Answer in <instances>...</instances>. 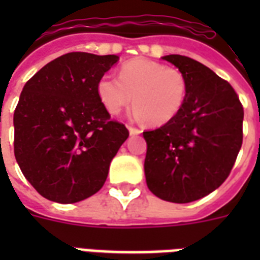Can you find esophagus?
Instances as JSON below:
<instances>
[{
    "instance_id": "1",
    "label": "esophagus",
    "mask_w": 260,
    "mask_h": 260,
    "mask_svg": "<svg viewBox=\"0 0 260 260\" xmlns=\"http://www.w3.org/2000/svg\"><path fill=\"white\" fill-rule=\"evenodd\" d=\"M128 129H129L131 135L142 134V129H139V128H136V126H128Z\"/></svg>"
}]
</instances>
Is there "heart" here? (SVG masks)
<instances>
[{"label":"heart","mask_w":260,"mask_h":260,"mask_svg":"<svg viewBox=\"0 0 260 260\" xmlns=\"http://www.w3.org/2000/svg\"><path fill=\"white\" fill-rule=\"evenodd\" d=\"M100 101L110 114L120 113L134 100L135 118L163 125L177 117L187 95V79L178 69L148 59H132L118 78L104 75L97 83Z\"/></svg>","instance_id":"obj_1"}]
</instances>
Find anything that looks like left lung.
I'll use <instances>...</instances> for the list:
<instances>
[{"mask_svg": "<svg viewBox=\"0 0 260 260\" xmlns=\"http://www.w3.org/2000/svg\"><path fill=\"white\" fill-rule=\"evenodd\" d=\"M187 79L181 112L160 128L143 132L147 186L165 201L186 204L224 183L243 143L244 110L235 89L209 67L167 55Z\"/></svg>", "mask_w": 260, "mask_h": 260, "instance_id": "1", "label": "left lung"}]
</instances>
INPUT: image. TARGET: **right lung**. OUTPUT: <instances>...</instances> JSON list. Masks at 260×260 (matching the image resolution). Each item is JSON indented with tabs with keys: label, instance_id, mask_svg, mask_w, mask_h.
I'll list each match as a JSON object with an SVG mask.
<instances>
[{
	"label": "right lung",
	"instance_id": "add662e5",
	"mask_svg": "<svg viewBox=\"0 0 260 260\" xmlns=\"http://www.w3.org/2000/svg\"><path fill=\"white\" fill-rule=\"evenodd\" d=\"M117 55L69 52L47 63L14 109V156L24 177L50 201L74 204L101 189L129 136L110 118L97 83Z\"/></svg>",
	"mask_w": 260,
	"mask_h": 260
}]
</instances>
